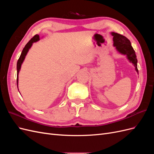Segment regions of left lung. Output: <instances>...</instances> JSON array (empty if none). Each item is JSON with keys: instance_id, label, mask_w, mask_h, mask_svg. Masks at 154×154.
Wrapping results in <instances>:
<instances>
[{"instance_id": "left-lung-1", "label": "left lung", "mask_w": 154, "mask_h": 154, "mask_svg": "<svg viewBox=\"0 0 154 154\" xmlns=\"http://www.w3.org/2000/svg\"><path fill=\"white\" fill-rule=\"evenodd\" d=\"M111 35L113 36L114 46L116 50L121 54L126 55L130 62L132 63L135 67V69L138 73L137 69V60L136 53L131 45L130 40L123 35L112 32Z\"/></svg>"}]
</instances>
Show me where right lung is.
I'll return each instance as SVG.
<instances>
[{"label": "right lung", "mask_w": 154, "mask_h": 154, "mask_svg": "<svg viewBox=\"0 0 154 154\" xmlns=\"http://www.w3.org/2000/svg\"><path fill=\"white\" fill-rule=\"evenodd\" d=\"M40 40V36L38 35H35L32 38L27 42V44L25 45L24 48L23 49L22 53L20 54V57L19 58V59L18 60L17 62V87H18V74H19V71L21 68V66L22 63L24 62V60L26 58V56L27 53V52L29 51V49L31 48V47L32 46V44L34 42H36Z\"/></svg>", "instance_id": "1"}]
</instances>
